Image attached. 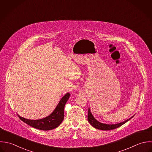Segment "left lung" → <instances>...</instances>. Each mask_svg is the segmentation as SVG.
I'll list each match as a JSON object with an SVG mask.
<instances>
[{"instance_id":"8db88e82","label":"left lung","mask_w":152,"mask_h":152,"mask_svg":"<svg viewBox=\"0 0 152 152\" xmlns=\"http://www.w3.org/2000/svg\"><path fill=\"white\" fill-rule=\"evenodd\" d=\"M133 117L129 118L128 120H126L125 121H123L120 123H118L116 124H107L101 123L100 122L98 121L97 120H96L93 116L91 113L90 112V108L88 109V122L91 124L92 126H93L96 129L102 130H110L115 129L119 127L120 126H122L126 122H127L129 120H130L132 118H133Z\"/></svg>"}]
</instances>
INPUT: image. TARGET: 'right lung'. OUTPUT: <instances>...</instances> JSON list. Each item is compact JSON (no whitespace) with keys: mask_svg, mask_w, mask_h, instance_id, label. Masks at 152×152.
I'll return each instance as SVG.
<instances>
[{"mask_svg":"<svg viewBox=\"0 0 152 152\" xmlns=\"http://www.w3.org/2000/svg\"><path fill=\"white\" fill-rule=\"evenodd\" d=\"M70 94L66 93L59 101L56 107L51 114L42 119L33 120L25 118L18 115L19 118L30 126L41 130H50L58 127L64 120V106L68 101Z\"/></svg>","mask_w":152,"mask_h":152,"instance_id":"add662e5","label":"right lung"}]
</instances>
